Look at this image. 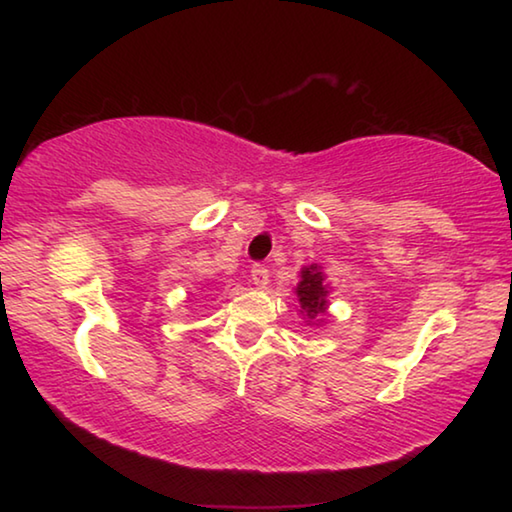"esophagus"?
<instances>
[{"mask_svg":"<svg viewBox=\"0 0 512 512\" xmlns=\"http://www.w3.org/2000/svg\"><path fill=\"white\" fill-rule=\"evenodd\" d=\"M250 277H253V284L257 289H266L271 273H268V268L264 264H253V268H250Z\"/></svg>","mask_w":512,"mask_h":512,"instance_id":"34e87169","label":"esophagus"}]
</instances>
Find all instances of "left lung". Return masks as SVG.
Returning a JSON list of instances; mask_svg holds the SVG:
<instances>
[{"instance_id": "1", "label": "left lung", "mask_w": 512, "mask_h": 512, "mask_svg": "<svg viewBox=\"0 0 512 512\" xmlns=\"http://www.w3.org/2000/svg\"><path fill=\"white\" fill-rule=\"evenodd\" d=\"M325 277L318 271L316 264H311L309 268L302 271V280L298 284V298H300V307L309 318L323 316L327 309V287H325Z\"/></svg>"}]
</instances>
